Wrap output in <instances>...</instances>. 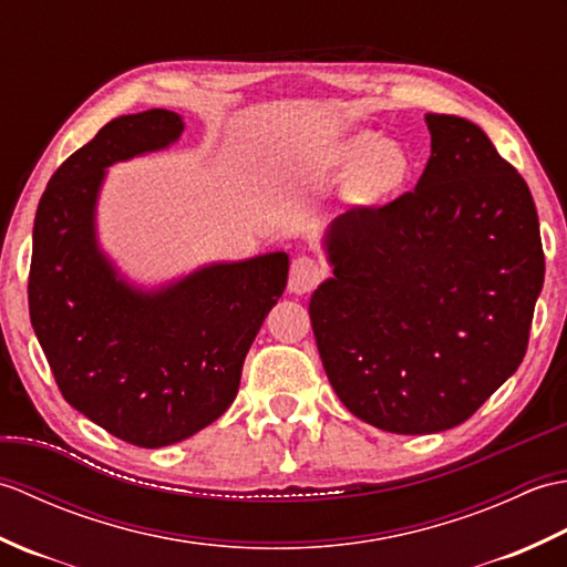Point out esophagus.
Instances as JSON below:
<instances>
[{
	"label": "esophagus",
	"mask_w": 567,
	"mask_h": 567,
	"mask_svg": "<svg viewBox=\"0 0 567 567\" xmlns=\"http://www.w3.org/2000/svg\"><path fill=\"white\" fill-rule=\"evenodd\" d=\"M323 265L311 256H297L290 268V292L305 295L311 292L321 282Z\"/></svg>",
	"instance_id": "1"
}]
</instances>
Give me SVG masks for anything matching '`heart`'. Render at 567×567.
Segmentation results:
<instances>
[{
    "mask_svg": "<svg viewBox=\"0 0 567 567\" xmlns=\"http://www.w3.org/2000/svg\"><path fill=\"white\" fill-rule=\"evenodd\" d=\"M339 161L348 171H360L358 192L368 199L382 197L402 187L409 171H412L409 155L402 148L388 146L375 134H360L343 143Z\"/></svg>",
    "mask_w": 567,
    "mask_h": 567,
    "instance_id": "heart-1",
    "label": "heart"
}]
</instances>
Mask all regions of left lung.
Wrapping results in <instances>:
<instances>
[{
	"mask_svg": "<svg viewBox=\"0 0 567 567\" xmlns=\"http://www.w3.org/2000/svg\"><path fill=\"white\" fill-rule=\"evenodd\" d=\"M426 124L414 192L333 219V277L309 302L348 412L409 436L463 424L514 375L546 272L524 177L467 118Z\"/></svg>",
	"mask_w": 567,
	"mask_h": 567,
	"instance_id": "left-lung-1",
	"label": "left lung"
}]
</instances>
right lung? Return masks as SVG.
<instances>
[{"label": "right lung", "mask_w": 567, "mask_h": 567, "mask_svg": "<svg viewBox=\"0 0 567 567\" xmlns=\"http://www.w3.org/2000/svg\"><path fill=\"white\" fill-rule=\"evenodd\" d=\"M167 110L118 116L53 173L33 221L31 327L72 404L112 436L161 449L236 400L248 348L282 297L287 252L214 262L161 290L118 277L94 234L106 167L183 134Z\"/></svg>", "instance_id": "obj_1"}]
</instances>
